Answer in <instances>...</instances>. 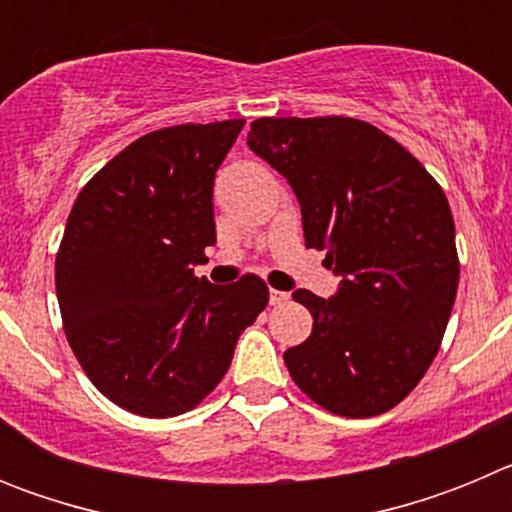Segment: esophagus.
<instances>
[{"label":"esophagus","instance_id":"34e87169","mask_svg":"<svg viewBox=\"0 0 512 512\" xmlns=\"http://www.w3.org/2000/svg\"><path fill=\"white\" fill-rule=\"evenodd\" d=\"M269 302L274 307H282V305H287V302H289V295H287V292H279V289H271Z\"/></svg>","mask_w":512,"mask_h":512}]
</instances>
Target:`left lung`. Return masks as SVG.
Returning a JSON list of instances; mask_svg holds the SVG:
<instances>
[{
  "label": "left lung",
  "mask_w": 512,
  "mask_h": 512,
  "mask_svg": "<svg viewBox=\"0 0 512 512\" xmlns=\"http://www.w3.org/2000/svg\"><path fill=\"white\" fill-rule=\"evenodd\" d=\"M248 146L292 184L307 248L343 277L330 300L292 292L312 333L284 351L289 374L328 413H387L433 364L456 300L459 253L441 184L354 117H261Z\"/></svg>",
  "instance_id": "8db88e82"
}]
</instances>
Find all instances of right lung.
<instances>
[{
  "instance_id": "1",
  "label": "right lung",
  "mask_w": 512,
  "mask_h": 512,
  "mask_svg": "<svg viewBox=\"0 0 512 512\" xmlns=\"http://www.w3.org/2000/svg\"><path fill=\"white\" fill-rule=\"evenodd\" d=\"M246 120L143 135L84 184L56 253L69 346L107 400L143 418L197 408L269 302L256 274L194 277L215 243L212 182Z\"/></svg>"
}]
</instances>
